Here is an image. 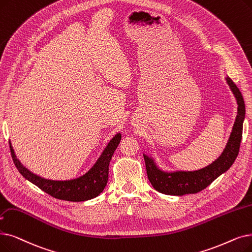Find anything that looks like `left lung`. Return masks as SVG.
<instances>
[{
	"instance_id": "obj_1",
	"label": "left lung",
	"mask_w": 252,
	"mask_h": 252,
	"mask_svg": "<svg viewBox=\"0 0 252 252\" xmlns=\"http://www.w3.org/2000/svg\"><path fill=\"white\" fill-rule=\"evenodd\" d=\"M233 94L238 104V112L235 124L229 135L227 143L218 157L210 165L194 171H166L158 167L156 158L152 156L143 153L148 179L156 190L170 195H184L189 193H196L208 185H210L217 177L225 173L234 163L238 157L240 143L242 139L243 123L245 119V104L241 92L233 80L225 77Z\"/></svg>"
}]
</instances>
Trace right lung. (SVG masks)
I'll return each instance as SVG.
<instances>
[{
    "instance_id": "obj_1",
    "label": "right lung",
    "mask_w": 252,
    "mask_h": 252,
    "mask_svg": "<svg viewBox=\"0 0 252 252\" xmlns=\"http://www.w3.org/2000/svg\"><path fill=\"white\" fill-rule=\"evenodd\" d=\"M120 140H122V134L117 133L109 141L99 158L95 160L89 171L79 177L67 180L47 179L32 173L21 163L15 155L12 143L10 141L9 143L11 156H12L15 167L28 181L35 184L40 189L56 199L70 202H83L96 198L106 188L108 182L109 163H110Z\"/></svg>"
}]
</instances>
